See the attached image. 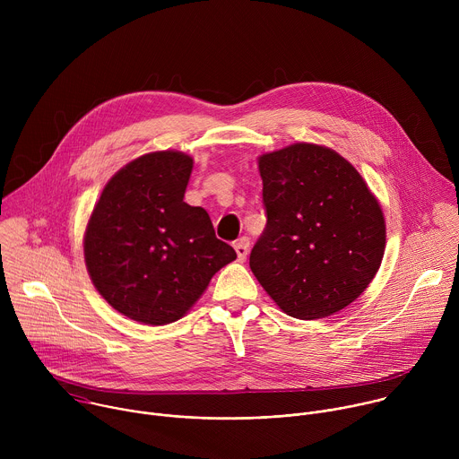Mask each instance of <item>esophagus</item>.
<instances>
[{
  "instance_id": "34e87169",
  "label": "esophagus",
  "mask_w": 459,
  "mask_h": 459,
  "mask_svg": "<svg viewBox=\"0 0 459 459\" xmlns=\"http://www.w3.org/2000/svg\"><path fill=\"white\" fill-rule=\"evenodd\" d=\"M248 239L247 238H241V239H238L236 243H234V250H236V254H238V259L241 261V264H243V261L247 259V255H248Z\"/></svg>"
}]
</instances>
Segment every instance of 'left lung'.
Returning <instances> with one entry per match:
<instances>
[{
  "label": "left lung",
  "instance_id": "obj_1",
  "mask_svg": "<svg viewBox=\"0 0 459 459\" xmlns=\"http://www.w3.org/2000/svg\"><path fill=\"white\" fill-rule=\"evenodd\" d=\"M257 163L267 227L250 271L285 314L333 316L361 296L381 265L383 211L361 174L329 147L294 143Z\"/></svg>",
  "mask_w": 459,
  "mask_h": 459
}]
</instances>
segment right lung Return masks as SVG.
Here are the masks:
<instances>
[{"instance_id":"right-lung-1","label":"right lung","mask_w":459,"mask_h":459,"mask_svg":"<svg viewBox=\"0 0 459 459\" xmlns=\"http://www.w3.org/2000/svg\"><path fill=\"white\" fill-rule=\"evenodd\" d=\"M192 163L179 151L126 163L105 185L87 223L83 252L96 290L145 325L183 317L236 259L207 211L183 202Z\"/></svg>"}]
</instances>
